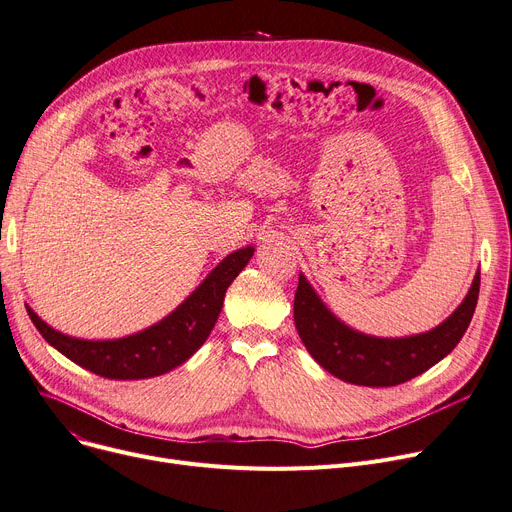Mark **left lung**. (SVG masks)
Wrapping results in <instances>:
<instances>
[{"label": "left lung", "instance_id": "8db88e82", "mask_svg": "<svg viewBox=\"0 0 512 512\" xmlns=\"http://www.w3.org/2000/svg\"><path fill=\"white\" fill-rule=\"evenodd\" d=\"M477 297L479 274L459 309L436 330L409 338H373L338 321L319 301L305 276H299L294 326L311 357L336 378L357 386L388 388L413 380L459 344L471 324Z\"/></svg>", "mask_w": 512, "mask_h": 512}]
</instances>
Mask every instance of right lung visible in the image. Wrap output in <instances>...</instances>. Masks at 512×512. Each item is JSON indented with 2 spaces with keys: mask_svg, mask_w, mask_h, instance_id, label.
Masks as SVG:
<instances>
[{
  "mask_svg": "<svg viewBox=\"0 0 512 512\" xmlns=\"http://www.w3.org/2000/svg\"><path fill=\"white\" fill-rule=\"evenodd\" d=\"M253 257V249H240L228 255L201 282V286L176 311L159 324L118 340H78L49 328L33 309L26 307L39 334L58 351L101 378L143 380L168 373L193 357L207 340L220 317L226 290L242 267Z\"/></svg>",
  "mask_w": 512,
  "mask_h": 512,
  "instance_id": "1",
  "label": "right lung"
}]
</instances>
